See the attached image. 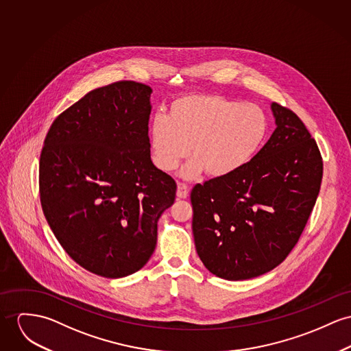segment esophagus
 Listing matches in <instances>:
<instances>
[{"label":"esophagus","instance_id":"34e87169","mask_svg":"<svg viewBox=\"0 0 351 351\" xmlns=\"http://www.w3.org/2000/svg\"><path fill=\"white\" fill-rule=\"evenodd\" d=\"M176 196L179 199H187V196H189V187L186 184H183V183H178Z\"/></svg>","mask_w":351,"mask_h":351}]
</instances>
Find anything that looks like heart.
<instances>
[{
  "mask_svg": "<svg viewBox=\"0 0 351 351\" xmlns=\"http://www.w3.org/2000/svg\"><path fill=\"white\" fill-rule=\"evenodd\" d=\"M269 117L256 104H241L217 95H189L175 100L168 116L156 114L149 130L155 165L173 169L187 155L183 179L203 171L230 176L254 159L269 134Z\"/></svg>",
  "mask_w": 351,
  "mask_h": 351,
  "instance_id": "1",
  "label": "heart"
}]
</instances>
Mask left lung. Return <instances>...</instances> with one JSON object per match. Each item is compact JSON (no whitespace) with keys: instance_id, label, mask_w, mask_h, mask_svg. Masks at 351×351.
<instances>
[{"instance_id":"1","label":"left lung","mask_w":351,"mask_h":351,"mask_svg":"<svg viewBox=\"0 0 351 351\" xmlns=\"http://www.w3.org/2000/svg\"><path fill=\"white\" fill-rule=\"evenodd\" d=\"M275 131L238 172L191 191L192 232L204 267L244 280L279 266L317 202L324 162L315 140L294 112L271 104Z\"/></svg>"}]
</instances>
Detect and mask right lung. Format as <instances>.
Wrapping results in <instances>:
<instances>
[{
    "instance_id": "right-lung-1",
    "label": "right lung",
    "mask_w": 351,
    "mask_h": 351,
    "mask_svg": "<svg viewBox=\"0 0 351 351\" xmlns=\"http://www.w3.org/2000/svg\"><path fill=\"white\" fill-rule=\"evenodd\" d=\"M151 86L119 81L86 93L52 124L40 158L47 221L85 270L123 278L143 269L175 180L151 160Z\"/></svg>"
}]
</instances>
